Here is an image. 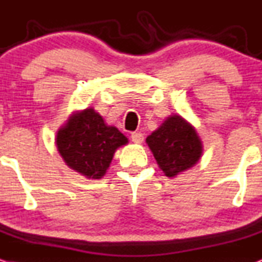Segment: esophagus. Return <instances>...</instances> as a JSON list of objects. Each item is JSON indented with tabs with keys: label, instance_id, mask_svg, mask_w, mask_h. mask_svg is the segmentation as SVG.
<instances>
[{
	"label": "esophagus",
	"instance_id": "esophagus-1",
	"mask_svg": "<svg viewBox=\"0 0 262 262\" xmlns=\"http://www.w3.org/2000/svg\"><path fill=\"white\" fill-rule=\"evenodd\" d=\"M143 135L141 132H132L131 134V140L135 143H142L143 142Z\"/></svg>",
	"mask_w": 262,
	"mask_h": 262
}]
</instances>
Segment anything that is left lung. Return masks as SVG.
Instances as JSON below:
<instances>
[{
  "label": "left lung",
  "instance_id": "left-lung-1",
  "mask_svg": "<svg viewBox=\"0 0 262 262\" xmlns=\"http://www.w3.org/2000/svg\"><path fill=\"white\" fill-rule=\"evenodd\" d=\"M146 142L159 168L169 178L193 167L202 155L198 132L180 115L169 116Z\"/></svg>",
  "mask_w": 262,
  "mask_h": 262
}]
</instances>
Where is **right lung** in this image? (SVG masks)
I'll return each instance as SVG.
<instances>
[{"instance_id":"right-lung-1","label":"right lung","mask_w":262,"mask_h":262,"mask_svg":"<svg viewBox=\"0 0 262 262\" xmlns=\"http://www.w3.org/2000/svg\"><path fill=\"white\" fill-rule=\"evenodd\" d=\"M126 143L127 138L115 126H107L93 107L71 115L56 136L64 163L89 179L104 177L115 150Z\"/></svg>"}]
</instances>
